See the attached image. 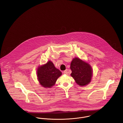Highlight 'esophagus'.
<instances>
[{
	"label": "esophagus",
	"instance_id": "esophagus-1",
	"mask_svg": "<svg viewBox=\"0 0 123 123\" xmlns=\"http://www.w3.org/2000/svg\"><path fill=\"white\" fill-rule=\"evenodd\" d=\"M63 73H64V74H68V70H67V69L65 70V71H64L63 72Z\"/></svg>",
	"mask_w": 123,
	"mask_h": 123
}]
</instances>
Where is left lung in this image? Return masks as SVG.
<instances>
[{
    "instance_id": "obj_1",
    "label": "left lung",
    "mask_w": 123,
    "mask_h": 123,
    "mask_svg": "<svg viewBox=\"0 0 123 123\" xmlns=\"http://www.w3.org/2000/svg\"><path fill=\"white\" fill-rule=\"evenodd\" d=\"M70 69L72 72L71 76L79 86H86L91 82L93 71L88 62L80 58H74L71 62Z\"/></svg>"
}]
</instances>
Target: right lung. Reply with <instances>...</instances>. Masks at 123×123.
<instances>
[{
	"label": "right lung",
	"instance_id": "add662e5",
	"mask_svg": "<svg viewBox=\"0 0 123 123\" xmlns=\"http://www.w3.org/2000/svg\"><path fill=\"white\" fill-rule=\"evenodd\" d=\"M37 74V79L40 85L47 88H51L55 85L57 80L61 76L62 72L57 69L50 60L45 64L38 67Z\"/></svg>",
	"mask_w": 123,
	"mask_h": 123
}]
</instances>
